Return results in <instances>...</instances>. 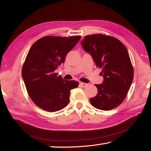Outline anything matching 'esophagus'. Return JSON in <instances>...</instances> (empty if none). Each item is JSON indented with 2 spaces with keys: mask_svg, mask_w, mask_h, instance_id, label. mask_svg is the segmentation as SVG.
Listing matches in <instances>:
<instances>
[{
  "mask_svg": "<svg viewBox=\"0 0 151 151\" xmlns=\"http://www.w3.org/2000/svg\"><path fill=\"white\" fill-rule=\"evenodd\" d=\"M80 86L81 87H83V88H86V87H87V86H88V84H86V83H81Z\"/></svg>",
  "mask_w": 151,
  "mask_h": 151,
  "instance_id": "34e87169",
  "label": "esophagus"
}]
</instances>
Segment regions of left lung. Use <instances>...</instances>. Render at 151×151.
Returning <instances> with one entry per match:
<instances>
[{"label": "left lung", "instance_id": "obj_1", "mask_svg": "<svg viewBox=\"0 0 151 151\" xmlns=\"http://www.w3.org/2000/svg\"><path fill=\"white\" fill-rule=\"evenodd\" d=\"M85 52L101 68L102 84H95L98 94L91 104L101 110H110L120 105L127 94L134 79V69L126 47L111 36L96 34L86 36L81 42Z\"/></svg>", "mask_w": 151, "mask_h": 151}]
</instances>
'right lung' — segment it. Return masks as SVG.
I'll return each instance as SVG.
<instances>
[{
	"label": "right lung",
	"mask_w": 151,
	"mask_h": 151,
	"mask_svg": "<svg viewBox=\"0 0 151 151\" xmlns=\"http://www.w3.org/2000/svg\"><path fill=\"white\" fill-rule=\"evenodd\" d=\"M80 39V36H45L30 48L22 77L29 97L39 108L54 112L69 103L70 90L77 88L79 83L63 79L55 70L64 63L67 54Z\"/></svg>",
	"instance_id": "right-lung-1"
}]
</instances>
